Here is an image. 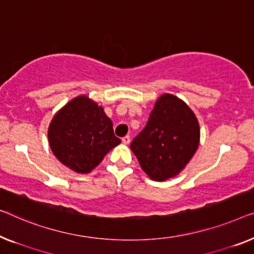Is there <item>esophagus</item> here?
<instances>
[{"instance_id":"obj_1","label":"esophagus","mask_w":254,"mask_h":254,"mask_svg":"<svg viewBox=\"0 0 254 254\" xmlns=\"http://www.w3.org/2000/svg\"><path fill=\"white\" fill-rule=\"evenodd\" d=\"M122 142L124 145H127V143H130V137L128 135H126V137L122 138Z\"/></svg>"}]
</instances>
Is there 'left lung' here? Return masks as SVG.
Segmentation results:
<instances>
[{"instance_id":"obj_1","label":"left lung","mask_w":254,"mask_h":254,"mask_svg":"<svg viewBox=\"0 0 254 254\" xmlns=\"http://www.w3.org/2000/svg\"><path fill=\"white\" fill-rule=\"evenodd\" d=\"M199 142L197 119L172 94L158 98L143 130L130 148L150 179L164 181L177 176L194 156Z\"/></svg>"}]
</instances>
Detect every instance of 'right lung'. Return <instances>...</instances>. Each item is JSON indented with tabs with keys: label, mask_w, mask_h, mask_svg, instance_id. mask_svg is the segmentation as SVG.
<instances>
[{
	"label": "right lung",
	"mask_w": 254,
	"mask_h": 254,
	"mask_svg": "<svg viewBox=\"0 0 254 254\" xmlns=\"http://www.w3.org/2000/svg\"><path fill=\"white\" fill-rule=\"evenodd\" d=\"M55 156L78 173H89L121 142L104 108L79 96L52 119L48 131Z\"/></svg>",
	"instance_id": "right-lung-1"
}]
</instances>
